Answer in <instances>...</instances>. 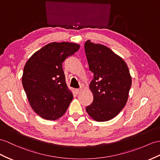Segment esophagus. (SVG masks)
Here are the masks:
<instances>
[{"label":"esophagus","mask_w":160,"mask_h":160,"mask_svg":"<svg viewBox=\"0 0 160 160\" xmlns=\"http://www.w3.org/2000/svg\"><path fill=\"white\" fill-rule=\"evenodd\" d=\"M81 91H82V89H75V92L77 93H79Z\"/></svg>","instance_id":"obj_1"}]
</instances>
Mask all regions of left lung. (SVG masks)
Here are the masks:
<instances>
[{"mask_svg":"<svg viewBox=\"0 0 160 160\" xmlns=\"http://www.w3.org/2000/svg\"><path fill=\"white\" fill-rule=\"evenodd\" d=\"M84 47L89 70L93 73L89 84L93 100L86 111L93 120L107 122L126 104L131 75L125 61L107 46L88 40Z\"/></svg>","mask_w":160,"mask_h":160,"instance_id":"8db88e82","label":"left lung"}]
</instances>
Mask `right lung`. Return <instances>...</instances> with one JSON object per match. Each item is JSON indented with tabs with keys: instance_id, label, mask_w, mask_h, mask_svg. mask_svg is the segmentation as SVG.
Listing matches in <instances>:
<instances>
[{
	"instance_id": "1",
	"label": "right lung",
	"mask_w": 160,
	"mask_h": 160,
	"mask_svg": "<svg viewBox=\"0 0 160 160\" xmlns=\"http://www.w3.org/2000/svg\"><path fill=\"white\" fill-rule=\"evenodd\" d=\"M79 48L74 42H51L26 63L23 87L30 107L42 118L56 120L67 111L73 96L66 83L62 63Z\"/></svg>"
}]
</instances>
